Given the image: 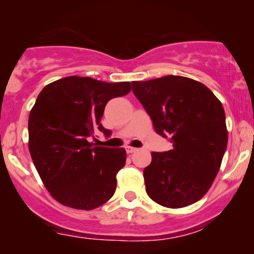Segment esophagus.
Segmentation results:
<instances>
[{
  "mask_svg": "<svg viewBox=\"0 0 254 254\" xmlns=\"http://www.w3.org/2000/svg\"><path fill=\"white\" fill-rule=\"evenodd\" d=\"M136 150H137V148L129 147V145H128V147H126V151L128 152V154H133V152H135Z\"/></svg>",
  "mask_w": 254,
  "mask_h": 254,
  "instance_id": "34e87169",
  "label": "esophagus"
}]
</instances>
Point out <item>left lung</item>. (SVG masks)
I'll use <instances>...</instances> for the list:
<instances>
[{
	"label": "left lung",
	"mask_w": 254,
	"mask_h": 254,
	"mask_svg": "<svg viewBox=\"0 0 254 254\" xmlns=\"http://www.w3.org/2000/svg\"><path fill=\"white\" fill-rule=\"evenodd\" d=\"M131 85L155 130L173 147L151 152L152 161L143 170L147 194L168 208L196 202L210 189L227 150L223 106L206 85L183 76Z\"/></svg>",
	"instance_id": "left-lung-1"
}]
</instances>
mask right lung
<instances>
[{
  "mask_svg": "<svg viewBox=\"0 0 254 254\" xmlns=\"http://www.w3.org/2000/svg\"><path fill=\"white\" fill-rule=\"evenodd\" d=\"M129 82L69 76L45 86L29 117V149L45 187L64 206L91 210L113 196L124 148L93 147L109 100L127 95Z\"/></svg>",
  "mask_w": 254,
  "mask_h": 254,
  "instance_id": "add662e5",
  "label": "right lung"
}]
</instances>
